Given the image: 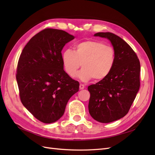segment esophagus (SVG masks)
Listing matches in <instances>:
<instances>
[{
    "label": "esophagus",
    "mask_w": 155,
    "mask_h": 155,
    "mask_svg": "<svg viewBox=\"0 0 155 155\" xmlns=\"http://www.w3.org/2000/svg\"><path fill=\"white\" fill-rule=\"evenodd\" d=\"M84 88H85V85H83V84H80V85H79V89L82 90V89H84Z\"/></svg>",
    "instance_id": "1"
}]
</instances>
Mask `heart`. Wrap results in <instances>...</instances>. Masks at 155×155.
<instances>
[{"instance_id": "b5f03b06", "label": "heart", "mask_w": 155, "mask_h": 155, "mask_svg": "<svg viewBox=\"0 0 155 155\" xmlns=\"http://www.w3.org/2000/svg\"><path fill=\"white\" fill-rule=\"evenodd\" d=\"M62 63L68 76L73 77L78 69L83 67L76 77L83 81L92 78L102 81L109 76L116 60L115 50L109 45L94 40L80 42L74 46V51L66 50L61 56Z\"/></svg>"}]
</instances>
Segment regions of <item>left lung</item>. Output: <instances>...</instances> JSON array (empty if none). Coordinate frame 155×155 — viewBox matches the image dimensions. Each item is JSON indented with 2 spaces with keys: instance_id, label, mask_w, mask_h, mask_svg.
<instances>
[{
  "instance_id": "1",
  "label": "left lung",
  "mask_w": 155,
  "mask_h": 155,
  "mask_svg": "<svg viewBox=\"0 0 155 155\" xmlns=\"http://www.w3.org/2000/svg\"><path fill=\"white\" fill-rule=\"evenodd\" d=\"M94 36L110 41L116 60L109 76L88 87V111L99 122L110 123L124 117L133 104L140 88V64L133 50L118 35L98 32Z\"/></svg>"
}]
</instances>
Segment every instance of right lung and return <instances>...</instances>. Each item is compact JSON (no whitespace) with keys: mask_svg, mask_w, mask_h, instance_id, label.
Instances as JSON below:
<instances>
[{"mask_svg":"<svg viewBox=\"0 0 155 155\" xmlns=\"http://www.w3.org/2000/svg\"><path fill=\"white\" fill-rule=\"evenodd\" d=\"M74 36L47 28L39 32L23 48L16 79L22 105L42 122L59 120L79 83L64 72L61 51Z\"/></svg>","mask_w":155,"mask_h":155,"instance_id":"obj_1","label":"right lung"}]
</instances>
